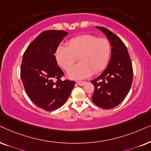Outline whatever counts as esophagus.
Here are the masks:
<instances>
[{
    "instance_id": "obj_1",
    "label": "esophagus",
    "mask_w": 151,
    "mask_h": 151,
    "mask_svg": "<svg viewBox=\"0 0 151 151\" xmlns=\"http://www.w3.org/2000/svg\"><path fill=\"white\" fill-rule=\"evenodd\" d=\"M77 83L79 86H83L86 83V81H78Z\"/></svg>"
}]
</instances>
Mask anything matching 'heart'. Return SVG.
<instances>
[{
	"instance_id": "heart-1",
	"label": "heart",
	"mask_w": 151,
	"mask_h": 151,
	"mask_svg": "<svg viewBox=\"0 0 151 151\" xmlns=\"http://www.w3.org/2000/svg\"><path fill=\"white\" fill-rule=\"evenodd\" d=\"M111 54V44L107 38L94 35H81L72 38L68 47L58 46L56 51L58 63L65 71H70L79 57L77 64L68 76L72 79H83L104 69Z\"/></svg>"
}]
</instances>
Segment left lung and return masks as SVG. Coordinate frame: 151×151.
Masks as SVG:
<instances>
[{
    "label": "left lung",
    "instance_id": "obj_1",
    "mask_svg": "<svg viewBox=\"0 0 151 151\" xmlns=\"http://www.w3.org/2000/svg\"><path fill=\"white\" fill-rule=\"evenodd\" d=\"M96 28L102 30L109 40L111 56L106 69L91 81L95 87L92 100L97 106L110 109L121 104L127 96L132 83V65L123 41L107 28Z\"/></svg>",
    "mask_w": 151,
    "mask_h": 151
}]
</instances>
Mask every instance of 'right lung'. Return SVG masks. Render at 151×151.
I'll return each mask as SVG.
<instances>
[{"mask_svg": "<svg viewBox=\"0 0 151 151\" xmlns=\"http://www.w3.org/2000/svg\"><path fill=\"white\" fill-rule=\"evenodd\" d=\"M67 35L64 30L44 31L30 44L23 56L21 79L25 91L36 106L47 111L63 105L75 84L74 81L60 79L64 74L57 66L55 56Z\"/></svg>", "mask_w": 151, "mask_h": 151, "instance_id": "right-lung-1", "label": "right lung"}]
</instances>
